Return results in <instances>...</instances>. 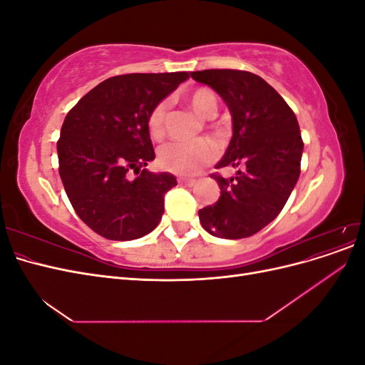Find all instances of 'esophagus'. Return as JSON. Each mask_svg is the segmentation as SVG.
<instances>
[{
	"label": "esophagus",
	"mask_w": 365,
	"mask_h": 365,
	"mask_svg": "<svg viewBox=\"0 0 365 365\" xmlns=\"http://www.w3.org/2000/svg\"><path fill=\"white\" fill-rule=\"evenodd\" d=\"M178 182H180L181 185H187V187H192V185H195L196 180H192V178H180V180H178Z\"/></svg>",
	"instance_id": "1"
}]
</instances>
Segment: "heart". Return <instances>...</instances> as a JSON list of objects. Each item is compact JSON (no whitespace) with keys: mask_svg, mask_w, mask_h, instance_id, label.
Listing matches in <instances>:
<instances>
[{"mask_svg":"<svg viewBox=\"0 0 365 365\" xmlns=\"http://www.w3.org/2000/svg\"><path fill=\"white\" fill-rule=\"evenodd\" d=\"M184 98L195 114L201 118H212L217 111V98L213 91L207 90V88H197ZM165 115H168V105L164 102L158 103L150 111L148 117V130L152 140L160 141L164 137ZM213 158L215 148L212 143L205 140L193 143H169L158 152L160 168L182 176L201 170Z\"/></svg>","mask_w":365,"mask_h":365,"instance_id":"1","label":"heart"}]
</instances>
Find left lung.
I'll list each match as a JSON object with an SVG mask.
<instances>
[{"label":"left lung","instance_id":"1","mask_svg":"<svg viewBox=\"0 0 365 365\" xmlns=\"http://www.w3.org/2000/svg\"><path fill=\"white\" fill-rule=\"evenodd\" d=\"M190 76L215 90L231 114L233 135L216 168L220 196L197 215L202 228L222 239L256 235L279 216L300 176L303 141L292 109L260 76L240 70H204Z\"/></svg>","mask_w":365,"mask_h":365}]
</instances>
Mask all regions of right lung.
<instances>
[{
  "mask_svg": "<svg viewBox=\"0 0 365 365\" xmlns=\"http://www.w3.org/2000/svg\"><path fill=\"white\" fill-rule=\"evenodd\" d=\"M187 79L184 71L109 77L65 117L59 175L77 216L97 235L134 240L160 224L176 178L146 169L155 160L148 117ZM130 170L139 173L134 180Z\"/></svg>",
  "mask_w": 365,
  "mask_h": 365,
  "instance_id": "obj_1",
  "label": "right lung"
}]
</instances>
